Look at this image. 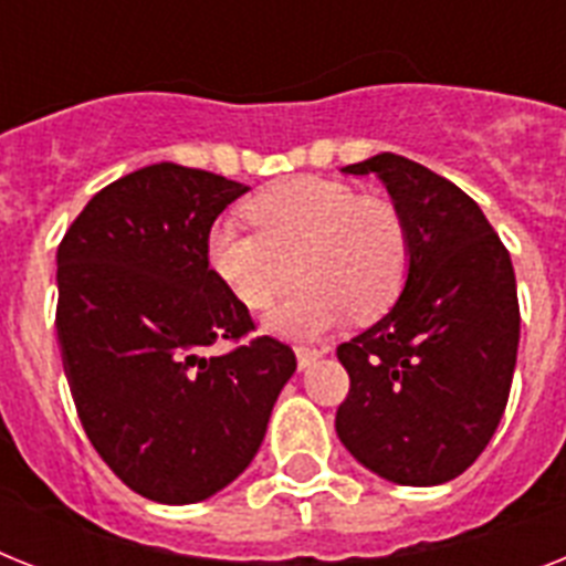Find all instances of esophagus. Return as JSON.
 <instances>
[{
    "label": "esophagus",
    "instance_id": "esophagus-1",
    "mask_svg": "<svg viewBox=\"0 0 566 566\" xmlns=\"http://www.w3.org/2000/svg\"><path fill=\"white\" fill-rule=\"evenodd\" d=\"M294 356H297V367H301V370H306V367H312V364L324 356V353H321L317 347H297L294 349Z\"/></svg>",
    "mask_w": 566,
    "mask_h": 566
}]
</instances>
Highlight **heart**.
<instances>
[{"label":"heart","mask_w":566,"mask_h":566,"mask_svg":"<svg viewBox=\"0 0 566 566\" xmlns=\"http://www.w3.org/2000/svg\"><path fill=\"white\" fill-rule=\"evenodd\" d=\"M256 231L217 222L205 254L210 272L251 312L272 310L294 286H306L272 315L283 335H315L340 321L373 324L394 310L410 274V231L387 196L358 193L324 176L280 181L245 205Z\"/></svg>","instance_id":"heart-1"}]
</instances>
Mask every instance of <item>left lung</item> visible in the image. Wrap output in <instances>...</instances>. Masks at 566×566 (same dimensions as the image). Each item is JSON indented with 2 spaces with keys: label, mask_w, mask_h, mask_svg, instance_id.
<instances>
[{
  "label": "left lung",
  "mask_w": 566,
  "mask_h": 566,
  "mask_svg": "<svg viewBox=\"0 0 566 566\" xmlns=\"http://www.w3.org/2000/svg\"><path fill=\"white\" fill-rule=\"evenodd\" d=\"M344 172L385 181L408 222L410 274L394 310L338 347L349 394L335 431L378 478L448 483L506 410L521 338L512 256L480 205L428 167L381 153Z\"/></svg>",
  "instance_id": "left-lung-1"
}]
</instances>
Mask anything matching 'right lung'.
<instances>
[{"label": "right lung", "mask_w": 566, "mask_h": 566, "mask_svg": "<svg viewBox=\"0 0 566 566\" xmlns=\"http://www.w3.org/2000/svg\"><path fill=\"white\" fill-rule=\"evenodd\" d=\"M217 172L161 161L106 185L57 249V340L88 442L156 503H196L254 460L289 344L256 335L210 272L213 219L245 193ZM226 339L234 347L213 354Z\"/></svg>", "instance_id": "right-lung-1"}]
</instances>
